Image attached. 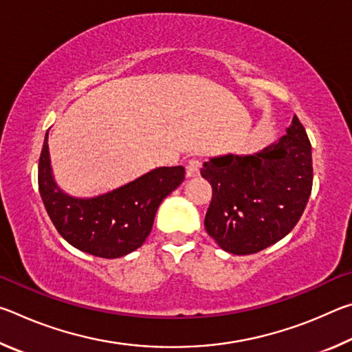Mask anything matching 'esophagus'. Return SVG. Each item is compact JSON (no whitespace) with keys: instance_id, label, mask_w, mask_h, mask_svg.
<instances>
[{"instance_id":"obj_1","label":"esophagus","mask_w":352,"mask_h":352,"mask_svg":"<svg viewBox=\"0 0 352 352\" xmlns=\"http://www.w3.org/2000/svg\"><path fill=\"white\" fill-rule=\"evenodd\" d=\"M201 168V163L197 158H190L186 163V177H197Z\"/></svg>"}]
</instances>
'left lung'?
I'll return each mask as SVG.
<instances>
[{
  "label": "left lung",
  "instance_id": "left-lung-1",
  "mask_svg": "<svg viewBox=\"0 0 352 352\" xmlns=\"http://www.w3.org/2000/svg\"><path fill=\"white\" fill-rule=\"evenodd\" d=\"M200 174L212 199L205 228L233 254H253L295 228L312 190V147L295 115L278 141L259 152L211 157Z\"/></svg>",
  "mask_w": 352,
  "mask_h": 352
}]
</instances>
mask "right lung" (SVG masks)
<instances>
[{"label": "right lung", "mask_w": 352, "mask_h": 352, "mask_svg": "<svg viewBox=\"0 0 352 352\" xmlns=\"http://www.w3.org/2000/svg\"><path fill=\"white\" fill-rule=\"evenodd\" d=\"M45 135L38 162V189L52 223L83 253L116 259L135 252L151 234L160 204L184 180L183 166L155 168L109 192L76 197L58 186Z\"/></svg>", "instance_id": "1"}]
</instances>
